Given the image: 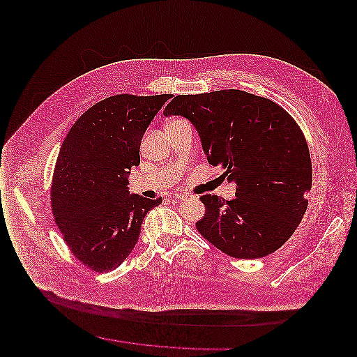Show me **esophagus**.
<instances>
[{"mask_svg":"<svg viewBox=\"0 0 357 357\" xmlns=\"http://www.w3.org/2000/svg\"><path fill=\"white\" fill-rule=\"evenodd\" d=\"M175 198L181 199V201H186V199H188V195H186V194H175Z\"/></svg>","mask_w":357,"mask_h":357,"instance_id":"obj_1","label":"esophagus"}]
</instances>
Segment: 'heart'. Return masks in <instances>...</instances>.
I'll return each mask as SVG.
<instances>
[{
	"label": "heart",
	"instance_id": "1",
	"mask_svg": "<svg viewBox=\"0 0 357 357\" xmlns=\"http://www.w3.org/2000/svg\"><path fill=\"white\" fill-rule=\"evenodd\" d=\"M174 121H178V120H174ZM174 121H171V123H174Z\"/></svg>",
	"mask_w": 357,
	"mask_h": 357
}]
</instances>
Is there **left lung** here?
Instances as JSON below:
<instances>
[{
	"label": "left lung",
	"instance_id": "1",
	"mask_svg": "<svg viewBox=\"0 0 357 357\" xmlns=\"http://www.w3.org/2000/svg\"><path fill=\"white\" fill-rule=\"evenodd\" d=\"M163 115L186 118L208 163L236 183L233 201L201 197L202 237L243 259L280 249L303 220L312 187L307 144L293 118L272 100L239 89L178 95Z\"/></svg>",
	"mask_w": 357,
	"mask_h": 357
}]
</instances>
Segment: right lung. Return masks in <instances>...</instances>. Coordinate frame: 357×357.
<instances>
[{
	"instance_id": "right-lung-1",
	"label": "right lung",
	"mask_w": 357,
	"mask_h": 357,
	"mask_svg": "<svg viewBox=\"0 0 357 357\" xmlns=\"http://www.w3.org/2000/svg\"><path fill=\"white\" fill-rule=\"evenodd\" d=\"M171 95H116L96 102L69 130L52 181V210L69 250L95 272L116 269L162 198L128 191L147 127Z\"/></svg>"
}]
</instances>
